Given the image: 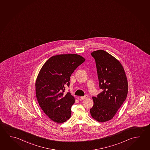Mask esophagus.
<instances>
[{
    "label": "esophagus",
    "mask_w": 150,
    "mask_h": 150,
    "mask_svg": "<svg viewBox=\"0 0 150 150\" xmlns=\"http://www.w3.org/2000/svg\"><path fill=\"white\" fill-rule=\"evenodd\" d=\"M88 97V96L87 95H85L84 96H81L80 98L81 99H85L87 98Z\"/></svg>",
    "instance_id": "34e87169"
}]
</instances>
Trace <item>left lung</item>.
Returning <instances> with one entry per match:
<instances>
[{"label": "left lung", "mask_w": 150, "mask_h": 150, "mask_svg": "<svg viewBox=\"0 0 150 150\" xmlns=\"http://www.w3.org/2000/svg\"><path fill=\"white\" fill-rule=\"evenodd\" d=\"M96 62L99 88L103 91L93 97L91 117L99 122L113 118L125 101L128 94V81L119 61L103 50L91 53Z\"/></svg>", "instance_id": "8db88e82"}]
</instances>
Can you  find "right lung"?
I'll return each mask as SVG.
<instances>
[{"instance_id":"1","label":"right lung","mask_w":150,"mask_h":150,"mask_svg":"<svg viewBox=\"0 0 150 150\" xmlns=\"http://www.w3.org/2000/svg\"><path fill=\"white\" fill-rule=\"evenodd\" d=\"M85 61L75 54H60L50 57L43 65L35 82L37 100L40 107L52 120L58 123L71 117L75 99L64 93L69 86L70 77Z\"/></svg>"}]
</instances>
